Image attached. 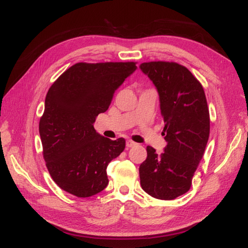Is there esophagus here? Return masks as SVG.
<instances>
[{
  "instance_id": "obj_1",
  "label": "esophagus",
  "mask_w": 248,
  "mask_h": 248,
  "mask_svg": "<svg viewBox=\"0 0 248 248\" xmlns=\"http://www.w3.org/2000/svg\"><path fill=\"white\" fill-rule=\"evenodd\" d=\"M135 145H137V143L136 142H134L133 140H126V147L128 148H133V147H135Z\"/></svg>"
}]
</instances>
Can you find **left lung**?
<instances>
[{
	"mask_svg": "<svg viewBox=\"0 0 248 248\" xmlns=\"http://www.w3.org/2000/svg\"><path fill=\"white\" fill-rule=\"evenodd\" d=\"M160 100L167 147L160 155L150 145L139 167L142 189L156 199L173 200L186 194L204 154L209 112L203 87L187 68L174 62H142Z\"/></svg>",
	"mask_w": 248,
	"mask_h": 248,
	"instance_id": "8db88e82",
	"label": "left lung"
}]
</instances>
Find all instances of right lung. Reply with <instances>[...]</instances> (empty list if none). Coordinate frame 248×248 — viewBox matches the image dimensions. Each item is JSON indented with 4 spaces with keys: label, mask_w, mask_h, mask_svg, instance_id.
<instances>
[{
    "label": "right lung",
    "mask_w": 248,
    "mask_h": 248,
    "mask_svg": "<svg viewBox=\"0 0 248 248\" xmlns=\"http://www.w3.org/2000/svg\"><path fill=\"white\" fill-rule=\"evenodd\" d=\"M136 69L134 62H78L50 87L39 130L49 174L65 192L86 198L107 187L108 164L125 140L101 136L93 124Z\"/></svg>",
    "instance_id": "add662e5"
}]
</instances>
